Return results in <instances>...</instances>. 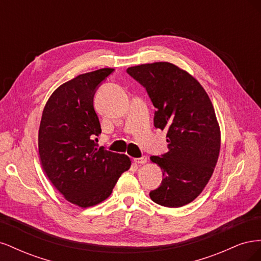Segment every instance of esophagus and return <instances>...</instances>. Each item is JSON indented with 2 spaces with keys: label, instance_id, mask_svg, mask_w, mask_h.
I'll return each mask as SVG.
<instances>
[{
  "label": "esophagus",
  "instance_id": "34e87169",
  "mask_svg": "<svg viewBox=\"0 0 261 261\" xmlns=\"http://www.w3.org/2000/svg\"><path fill=\"white\" fill-rule=\"evenodd\" d=\"M134 162L137 163V164H144V163L147 162V156L143 155L140 158H136V159H134Z\"/></svg>",
  "mask_w": 261,
  "mask_h": 261
}]
</instances>
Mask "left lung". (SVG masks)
Instances as JSON below:
<instances>
[{
    "label": "left lung",
    "instance_id": "left-lung-1",
    "mask_svg": "<svg viewBox=\"0 0 261 261\" xmlns=\"http://www.w3.org/2000/svg\"><path fill=\"white\" fill-rule=\"evenodd\" d=\"M126 72L144 87L155 108L154 127L168 130L169 151L150 156L163 173L150 198L169 208L185 206L202 192L218 161L221 139L215 109L202 86L172 63L143 64Z\"/></svg>",
    "mask_w": 261,
    "mask_h": 261
}]
</instances>
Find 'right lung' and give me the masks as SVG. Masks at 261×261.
<instances>
[{
    "instance_id": "1",
    "label": "right lung",
    "mask_w": 261,
    "mask_h": 261,
    "mask_svg": "<svg viewBox=\"0 0 261 261\" xmlns=\"http://www.w3.org/2000/svg\"><path fill=\"white\" fill-rule=\"evenodd\" d=\"M113 68L82 74L55 90L43 109L38 147L42 168L65 199L82 208L111 195L122 173L130 168L127 155L98 148L101 134L93 97Z\"/></svg>"
}]
</instances>
